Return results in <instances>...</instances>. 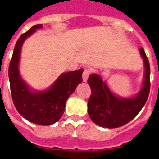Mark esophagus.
Returning <instances> with one entry per match:
<instances>
[{
    "label": "esophagus",
    "mask_w": 159,
    "mask_h": 159,
    "mask_svg": "<svg viewBox=\"0 0 159 159\" xmlns=\"http://www.w3.org/2000/svg\"><path fill=\"white\" fill-rule=\"evenodd\" d=\"M90 73H91V70L89 68H85L84 71H83V73H82V79H83V82H87V78L89 77Z\"/></svg>",
    "instance_id": "esophagus-1"
}]
</instances>
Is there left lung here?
Instances as JSON below:
<instances>
[{
	"mask_svg": "<svg viewBox=\"0 0 159 159\" xmlns=\"http://www.w3.org/2000/svg\"><path fill=\"white\" fill-rule=\"evenodd\" d=\"M139 53L144 64V77L140 91L134 97H122L114 94L101 75L93 73L88 77L92 95L88 100V115L97 125L118 128L135 117L148 99L150 89V67L143 48Z\"/></svg>",
	"mask_w": 159,
	"mask_h": 159,
	"instance_id": "1",
	"label": "left lung"
}]
</instances>
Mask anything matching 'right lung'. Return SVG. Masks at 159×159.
Here are the masks:
<instances>
[{
  "instance_id": "add662e5",
  "label": "right lung",
  "mask_w": 159,
  "mask_h": 159,
  "mask_svg": "<svg viewBox=\"0 0 159 159\" xmlns=\"http://www.w3.org/2000/svg\"><path fill=\"white\" fill-rule=\"evenodd\" d=\"M42 27L41 24L35 25L19 38L9 66V80L14 105L20 115L31 123L50 125L64 113L67 100L82 82L83 69L63 72L44 91H35L29 87L19 70L21 48L26 39Z\"/></svg>"
}]
</instances>
